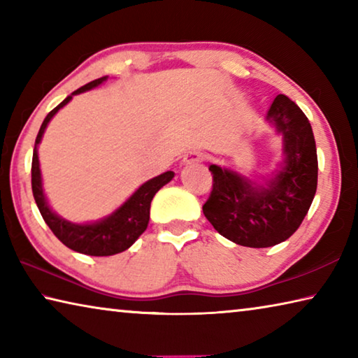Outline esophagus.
I'll list each match as a JSON object with an SVG mask.
<instances>
[{"label":"esophagus","instance_id":"obj_1","mask_svg":"<svg viewBox=\"0 0 358 358\" xmlns=\"http://www.w3.org/2000/svg\"><path fill=\"white\" fill-rule=\"evenodd\" d=\"M203 159H205V155L201 153V151H189V153L183 157L186 164H191V162H202Z\"/></svg>","mask_w":358,"mask_h":358}]
</instances>
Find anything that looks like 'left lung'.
Segmentation results:
<instances>
[{
  "label": "left lung",
  "mask_w": 358,
  "mask_h": 358,
  "mask_svg": "<svg viewBox=\"0 0 358 358\" xmlns=\"http://www.w3.org/2000/svg\"><path fill=\"white\" fill-rule=\"evenodd\" d=\"M266 120L282 134L284 166L266 187L217 166L203 215L234 243L268 248L287 240L310 210L317 187V151L310 121L287 96L278 94Z\"/></svg>",
  "instance_id": "1"
}]
</instances>
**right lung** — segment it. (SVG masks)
<instances>
[{
    "instance_id": "1",
    "label": "right lung",
    "mask_w": 358,
    "mask_h": 358,
    "mask_svg": "<svg viewBox=\"0 0 358 358\" xmlns=\"http://www.w3.org/2000/svg\"><path fill=\"white\" fill-rule=\"evenodd\" d=\"M107 78L101 77L96 80L83 85L74 93L68 96L62 104L57 106L53 110L47 115L44 123L41 124V129L38 132L34 142V151H33V162H31V187L36 205L41 211L42 217L55 237L62 241L63 245L71 248L72 251L87 254V256H113V254L123 252L134 243V241L141 237L145 232L150 221V205L153 201L155 194L161 189L162 186L167 185L169 181L173 178V172H164L159 177H155L153 180L143 183L138 189L132 194V196L126 201L121 207L112 213L106 220L93 224H72L68 222L63 217L57 216L48 207L45 201L44 189H42V180H41V169H39V157H38V145L42 138V134L47 128L48 121L52 120L59 108L68 104L72 99V96L87 92L98 87Z\"/></svg>"
}]
</instances>
